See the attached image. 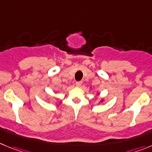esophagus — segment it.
<instances>
[{
    "instance_id": "34e87169",
    "label": "esophagus",
    "mask_w": 152,
    "mask_h": 152,
    "mask_svg": "<svg viewBox=\"0 0 152 152\" xmlns=\"http://www.w3.org/2000/svg\"><path fill=\"white\" fill-rule=\"evenodd\" d=\"M82 84H83V83H82L81 81H79V82H76V86H77V87H80V86H82Z\"/></svg>"
}]
</instances>
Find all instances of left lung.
Returning <instances> with one entry per match:
<instances>
[{"instance_id":"left-lung-1","label":"left lung","mask_w":152,"mask_h":152,"mask_svg":"<svg viewBox=\"0 0 152 152\" xmlns=\"http://www.w3.org/2000/svg\"><path fill=\"white\" fill-rule=\"evenodd\" d=\"M103 101H104V99H101V100H100V103H103Z\"/></svg>"}]
</instances>
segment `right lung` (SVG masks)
Instances as JSON below:
<instances>
[{
  "instance_id": "right-lung-1",
  "label": "right lung",
  "mask_w": 152,
  "mask_h": 152,
  "mask_svg": "<svg viewBox=\"0 0 152 152\" xmlns=\"http://www.w3.org/2000/svg\"><path fill=\"white\" fill-rule=\"evenodd\" d=\"M48 100H49V101H50V99L49 98H48Z\"/></svg>"
}]
</instances>
